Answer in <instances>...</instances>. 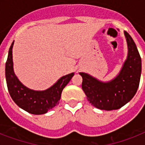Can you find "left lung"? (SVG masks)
<instances>
[{
  "instance_id": "left-lung-1",
  "label": "left lung",
  "mask_w": 145,
  "mask_h": 145,
  "mask_svg": "<svg viewBox=\"0 0 145 145\" xmlns=\"http://www.w3.org/2000/svg\"><path fill=\"white\" fill-rule=\"evenodd\" d=\"M128 55L117 77L108 82H102L93 76L80 72L82 89L86 99L100 110H112L122 108L133 99L139 86L142 73V59L137 46L130 35L124 31Z\"/></svg>"
}]
</instances>
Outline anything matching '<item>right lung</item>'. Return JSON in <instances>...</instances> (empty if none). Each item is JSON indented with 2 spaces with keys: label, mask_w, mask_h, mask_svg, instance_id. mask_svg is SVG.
Instances as JSON below:
<instances>
[{
  "label": "right lung",
  "mask_w": 145,
  "mask_h": 145,
  "mask_svg": "<svg viewBox=\"0 0 145 145\" xmlns=\"http://www.w3.org/2000/svg\"><path fill=\"white\" fill-rule=\"evenodd\" d=\"M12 42L8 52L5 66V75L8 91L19 108L32 114H44L59 105L61 92L74 75V73L61 77L56 84L46 90L36 91L26 87L19 81L13 71Z\"/></svg>",
  "instance_id": "obj_1"
}]
</instances>
